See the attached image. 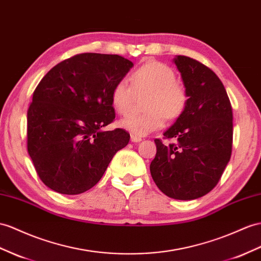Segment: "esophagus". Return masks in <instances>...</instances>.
I'll return each mask as SVG.
<instances>
[{"label":"esophagus","instance_id":"34e87169","mask_svg":"<svg viewBox=\"0 0 261 261\" xmlns=\"http://www.w3.org/2000/svg\"><path fill=\"white\" fill-rule=\"evenodd\" d=\"M131 141L132 142H140V141H142V138L137 137L135 135H131Z\"/></svg>","mask_w":261,"mask_h":261}]
</instances>
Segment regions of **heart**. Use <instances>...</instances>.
Here are the masks:
<instances>
[{
    "instance_id": "b5f03b06",
    "label": "heart",
    "mask_w": 261,
    "mask_h": 261,
    "mask_svg": "<svg viewBox=\"0 0 261 261\" xmlns=\"http://www.w3.org/2000/svg\"><path fill=\"white\" fill-rule=\"evenodd\" d=\"M131 86L120 79L113 86L111 105L121 115L131 109L135 92H149L144 109L140 115L130 113L119 121V126L131 135L144 137L161 129L165 118L174 121L183 115L189 103L185 87L176 82V75L170 66L151 61L140 66L130 76Z\"/></svg>"
}]
</instances>
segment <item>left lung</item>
Masks as SVG:
<instances>
[{
	"label": "left lung",
	"instance_id": "obj_1",
	"mask_svg": "<svg viewBox=\"0 0 261 261\" xmlns=\"http://www.w3.org/2000/svg\"><path fill=\"white\" fill-rule=\"evenodd\" d=\"M189 103L183 115L164 132V144L155 139L156 154L150 172L166 196L189 200L210 193L222 177L232 148V110L223 83L196 59L178 55Z\"/></svg>",
	"mask_w": 261,
	"mask_h": 261
}]
</instances>
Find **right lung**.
Wrapping results in <instances>:
<instances>
[{"label": "right lung", "mask_w": 261, "mask_h": 261, "mask_svg": "<svg viewBox=\"0 0 261 261\" xmlns=\"http://www.w3.org/2000/svg\"><path fill=\"white\" fill-rule=\"evenodd\" d=\"M132 66L119 55L84 53L39 82L28 110V151L47 188L65 195L90 190L129 143L125 130L101 128L116 118L111 90Z\"/></svg>", "instance_id": "obj_1"}]
</instances>
